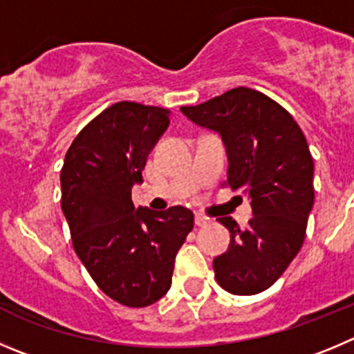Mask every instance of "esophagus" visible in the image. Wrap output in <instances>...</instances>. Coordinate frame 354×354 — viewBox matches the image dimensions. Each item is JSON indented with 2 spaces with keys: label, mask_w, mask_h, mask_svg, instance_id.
Instances as JSON below:
<instances>
[{
  "label": "esophagus",
  "mask_w": 354,
  "mask_h": 354,
  "mask_svg": "<svg viewBox=\"0 0 354 354\" xmlns=\"http://www.w3.org/2000/svg\"><path fill=\"white\" fill-rule=\"evenodd\" d=\"M207 223H209V220H207V218H204L203 214H196V225L197 227H204V225H207Z\"/></svg>",
  "instance_id": "1"
}]
</instances>
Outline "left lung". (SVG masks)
<instances>
[{
    "instance_id": "8db88e82",
    "label": "left lung",
    "mask_w": 354,
    "mask_h": 354,
    "mask_svg": "<svg viewBox=\"0 0 354 354\" xmlns=\"http://www.w3.org/2000/svg\"><path fill=\"white\" fill-rule=\"evenodd\" d=\"M180 110L222 138L227 183L248 196L253 211L246 229L230 216L220 218L230 244L213 260L218 285L234 295L263 292L285 272L306 237L315 204V164L306 136L285 108L248 87Z\"/></svg>"
}]
</instances>
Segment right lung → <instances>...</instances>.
Listing matches in <instances>:
<instances>
[{
    "label": "right lung",
    "instance_id": "add662e5",
    "mask_svg": "<svg viewBox=\"0 0 354 354\" xmlns=\"http://www.w3.org/2000/svg\"><path fill=\"white\" fill-rule=\"evenodd\" d=\"M169 110L120 101L85 125L61 171V207L73 248L95 285L127 307H147L171 288L174 259L194 229L183 206L134 207L147 157L169 125Z\"/></svg>",
    "mask_w": 354,
    "mask_h": 354
}]
</instances>
